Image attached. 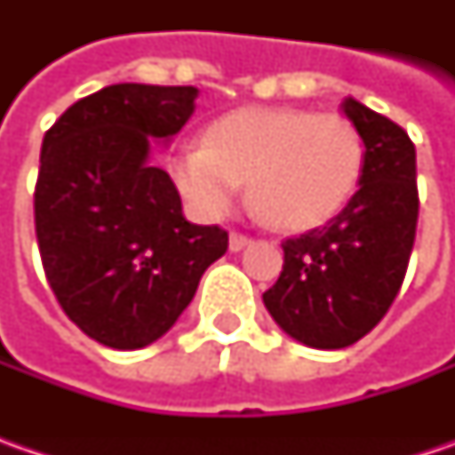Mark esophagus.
<instances>
[{
  "mask_svg": "<svg viewBox=\"0 0 455 455\" xmlns=\"http://www.w3.org/2000/svg\"><path fill=\"white\" fill-rule=\"evenodd\" d=\"M248 245H251V237L243 235V233H230V251H233V253L248 248Z\"/></svg>",
  "mask_w": 455,
  "mask_h": 455,
  "instance_id": "obj_1",
  "label": "esophagus"
}]
</instances>
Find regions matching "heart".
<instances>
[{
    "label": "heart",
    "instance_id": "b5f03b06",
    "mask_svg": "<svg viewBox=\"0 0 455 455\" xmlns=\"http://www.w3.org/2000/svg\"><path fill=\"white\" fill-rule=\"evenodd\" d=\"M362 164V136L344 116L251 106L212 121L202 147L172 159V177L204 220L222 218L248 180L251 200L271 225L308 230L355 195Z\"/></svg>",
    "mask_w": 455,
    "mask_h": 455
}]
</instances>
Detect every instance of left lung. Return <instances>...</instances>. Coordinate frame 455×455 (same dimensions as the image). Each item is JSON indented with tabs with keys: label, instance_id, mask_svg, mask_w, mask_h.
Returning <instances> with one entry per match:
<instances>
[{
	"label": "left lung",
	"instance_id": "left-lung-1",
	"mask_svg": "<svg viewBox=\"0 0 455 455\" xmlns=\"http://www.w3.org/2000/svg\"><path fill=\"white\" fill-rule=\"evenodd\" d=\"M344 116L364 144L359 189L323 228L283 240V271L263 304L289 337L314 349H344L393 306L415 243V147L390 118L355 98Z\"/></svg>",
	"mask_w": 455,
	"mask_h": 455
}]
</instances>
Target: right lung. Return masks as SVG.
Returning <instances> with one entry per match:
<instances>
[{"label":"right lung","mask_w":455,"mask_h":455,"mask_svg":"<svg viewBox=\"0 0 455 455\" xmlns=\"http://www.w3.org/2000/svg\"><path fill=\"white\" fill-rule=\"evenodd\" d=\"M197 88L118 83L80 98L44 133L35 187L43 268L70 322L111 349H141L174 326L202 273L228 251L195 225L151 141L195 114Z\"/></svg>","instance_id":"obj_1"}]
</instances>
